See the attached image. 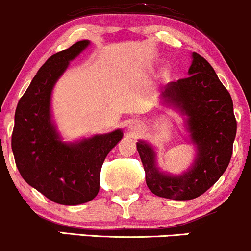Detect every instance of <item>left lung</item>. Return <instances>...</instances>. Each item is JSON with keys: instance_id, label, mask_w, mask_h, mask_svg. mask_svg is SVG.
Returning <instances> with one entry per match:
<instances>
[{"instance_id": "8db88e82", "label": "left lung", "mask_w": 251, "mask_h": 251, "mask_svg": "<svg viewBox=\"0 0 251 251\" xmlns=\"http://www.w3.org/2000/svg\"><path fill=\"white\" fill-rule=\"evenodd\" d=\"M188 73V77L169 82L162 98L186 117V129L197 151L191 168L178 176L164 174L157 168L153 148L143 140L137 143L149 189L176 201L200 197L220 179L231 159L237 129L231 97L211 65L192 53Z\"/></svg>"}]
</instances>
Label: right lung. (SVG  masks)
I'll list each match as a JSON object with an SVG mask.
<instances>
[{
  "instance_id": "add662e5",
  "label": "right lung",
  "mask_w": 251,
  "mask_h": 251,
  "mask_svg": "<svg viewBox=\"0 0 251 251\" xmlns=\"http://www.w3.org/2000/svg\"><path fill=\"white\" fill-rule=\"evenodd\" d=\"M88 45V40H82L51 55L31 80L15 111L11 150L17 169L30 186L62 205H77L96 197L103 160L123 138L122 129H116L65 143L51 119L54 85Z\"/></svg>"
}]
</instances>
